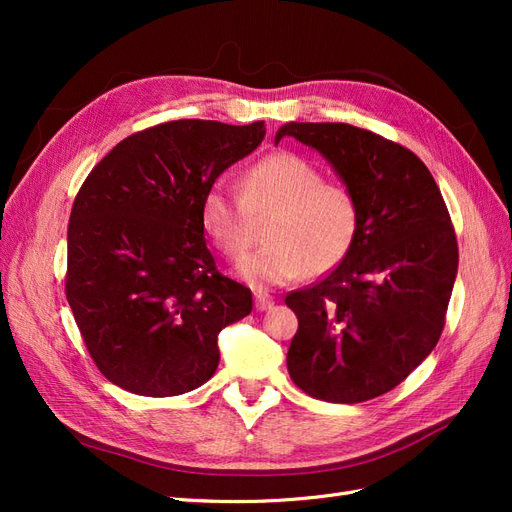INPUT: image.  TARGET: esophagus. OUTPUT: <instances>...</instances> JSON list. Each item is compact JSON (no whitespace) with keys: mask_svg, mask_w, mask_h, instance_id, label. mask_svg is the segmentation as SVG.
Returning a JSON list of instances; mask_svg holds the SVG:
<instances>
[{"mask_svg":"<svg viewBox=\"0 0 512 512\" xmlns=\"http://www.w3.org/2000/svg\"><path fill=\"white\" fill-rule=\"evenodd\" d=\"M254 301H256L258 312H265V309H271V305H273V297H271L269 292H265V290H256L254 292Z\"/></svg>","mask_w":512,"mask_h":512,"instance_id":"34e87169","label":"esophagus"}]
</instances>
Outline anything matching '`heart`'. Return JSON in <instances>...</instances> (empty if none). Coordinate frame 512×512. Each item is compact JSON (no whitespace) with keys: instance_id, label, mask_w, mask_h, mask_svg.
Listing matches in <instances>:
<instances>
[{"instance_id":"b5f03b06","label":"heart","mask_w":512,"mask_h":512,"mask_svg":"<svg viewBox=\"0 0 512 512\" xmlns=\"http://www.w3.org/2000/svg\"><path fill=\"white\" fill-rule=\"evenodd\" d=\"M262 222L267 245L243 258L237 275L250 286H282L342 265L361 235L363 209L348 183L277 151L247 168L241 192L215 181L200 200V228L228 260L247 252Z\"/></svg>"}]
</instances>
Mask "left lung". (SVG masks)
Here are the masks:
<instances>
[{"mask_svg": "<svg viewBox=\"0 0 512 512\" xmlns=\"http://www.w3.org/2000/svg\"><path fill=\"white\" fill-rule=\"evenodd\" d=\"M361 200L352 252L286 297L299 318L288 374L309 397L361 404L393 391L436 348L457 275V237L429 168L410 149L350 123H286Z\"/></svg>", "mask_w": 512, "mask_h": 512, "instance_id": "8db88e82", "label": "left lung"}]
</instances>
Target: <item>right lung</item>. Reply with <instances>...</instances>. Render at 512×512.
<instances>
[{
	"instance_id": "right-lung-1",
	"label": "right lung",
	"mask_w": 512,
	"mask_h": 512,
	"mask_svg": "<svg viewBox=\"0 0 512 512\" xmlns=\"http://www.w3.org/2000/svg\"><path fill=\"white\" fill-rule=\"evenodd\" d=\"M265 121L177 119L134 132L94 166L68 224L66 299L106 380L145 397L198 389L252 290L215 267L200 200L265 138Z\"/></svg>"
}]
</instances>
